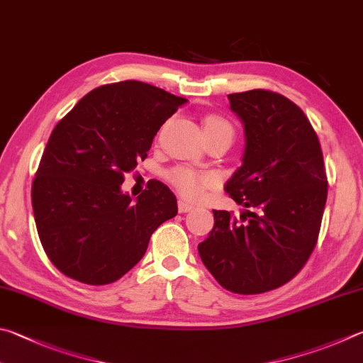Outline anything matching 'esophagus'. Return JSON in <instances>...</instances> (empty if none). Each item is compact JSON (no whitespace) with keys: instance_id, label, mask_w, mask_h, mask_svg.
Wrapping results in <instances>:
<instances>
[{"instance_id":"esophagus-1","label":"esophagus","mask_w":363,"mask_h":363,"mask_svg":"<svg viewBox=\"0 0 363 363\" xmlns=\"http://www.w3.org/2000/svg\"><path fill=\"white\" fill-rule=\"evenodd\" d=\"M194 208H195L194 204H190V203L184 201V200H179V201H177V211H179L181 214H184V213H190V211H192Z\"/></svg>"}]
</instances>
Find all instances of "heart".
I'll use <instances>...</instances> for the list:
<instances>
[{"mask_svg":"<svg viewBox=\"0 0 363 363\" xmlns=\"http://www.w3.org/2000/svg\"><path fill=\"white\" fill-rule=\"evenodd\" d=\"M211 128H230V125L225 118L209 116L204 118V130ZM168 181L173 184L177 192H179L184 199L187 200H201L206 190L213 187L216 184V176L211 173H204V171H196L187 167H177L171 169L168 173Z\"/></svg>","mask_w":363,"mask_h":363,"instance_id":"b5f03b06","label":"heart"}]
</instances>
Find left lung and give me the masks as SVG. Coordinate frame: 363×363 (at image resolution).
<instances>
[{
  "instance_id": "obj_1",
  "label": "left lung",
  "mask_w": 363,
  "mask_h": 363,
  "mask_svg": "<svg viewBox=\"0 0 363 363\" xmlns=\"http://www.w3.org/2000/svg\"><path fill=\"white\" fill-rule=\"evenodd\" d=\"M228 100L245 123L246 149L225 192L247 211H213L214 227L199 254L223 289L255 295L284 286L305 267L319 238L327 174L319 138L294 101L263 89Z\"/></svg>"
}]
</instances>
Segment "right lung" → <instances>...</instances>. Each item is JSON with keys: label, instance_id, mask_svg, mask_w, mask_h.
<instances>
[{"label": "right lung", "instance_id": "obj_1", "mask_svg": "<svg viewBox=\"0 0 363 363\" xmlns=\"http://www.w3.org/2000/svg\"><path fill=\"white\" fill-rule=\"evenodd\" d=\"M186 101L155 85L122 81L89 91L55 125L33 179L31 204L45 254L65 276L89 286L116 282L177 214L164 184L147 182L136 201L121 186Z\"/></svg>", "mask_w": 363, "mask_h": 363}]
</instances>
